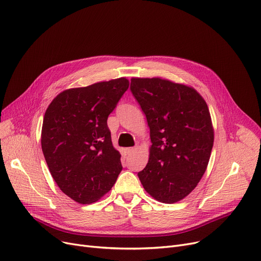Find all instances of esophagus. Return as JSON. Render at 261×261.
Here are the masks:
<instances>
[{"label": "esophagus", "instance_id": "1", "mask_svg": "<svg viewBox=\"0 0 261 261\" xmlns=\"http://www.w3.org/2000/svg\"><path fill=\"white\" fill-rule=\"evenodd\" d=\"M136 150V147H130V148H128L127 149V152L129 153V154H131V153H133L134 151Z\"/></svg>", "mask_w": 261, "mask_h": 261}]
</instances>
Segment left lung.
<instances>
[{
	"instance_id": "1",
	"label": "left lung",
	"mask_w": 261,
	"mask_h": 261,
	"mask_svg": "<svg viewBox=\"0 0 261 261\" xmlns=\"http://www.w3.org/2000/svg\"><path fill=\"white\" fill-rule=\"evenodd\" d=\"M130 89L152 143L140 181L155 200L179 202L196 188L208 165L214 145L208 107L194 88L160 77L132 78Z\"/></svg>"
}]
</instances>
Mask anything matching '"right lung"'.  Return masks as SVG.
Wrapping results in <instances>:
<instances>
[{
	"mask_svg": "<svg viewBox=\"0 0 261 261\" xmlns=\"http://www.w3.org/2000/svg\"><path fill=\"white\" fill-rule=\"evenodd\" d=\"M129 88L125 77L68 89L46 109L41 146L55 182L80 204L98 201L122 167L107 119Z\"/></svg>",
	"mask_w": 261,
	"mask_h": 261,
	"instance_id": "1",
	"label": "right lung"
}]
</instances>
